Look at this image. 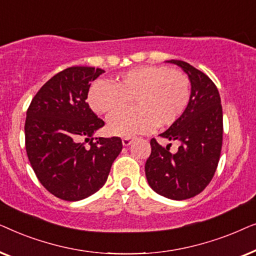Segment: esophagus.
I'll return each instance as SVG.
<instances>
[{
  "instance_id": "1",
  "label": "esophagus",
  "mask_w": 256,
  "mask_h": 256,
  "mask_svg": "<svg viewBox=\"0 0 256 256\" xmlns=\"http://www.w3.org/2000/svg\"><path fill=\"white\" fill-rule=\"evenodd\" d=\"M132 138H122V144H124V146H128L129 144H132Z\"/></svg>"
}]
</instances>
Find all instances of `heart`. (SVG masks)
<instances>
[{"label":"heart","mask_w":256,"mask_h":256,"mask_svg":"<svg viewBox=\"0 0 256 256\" xmlns=\"http://www.w3.org/2000/svg\"><path fill=\"white\" fill-rule=\"evenodd\" d=\"M191 82L185 73L163 65H143L118 76L114 84L96 80L88 104L100 114L112 113L134 100L136 107L108 118L110 134L130 138L174 124L190 104Z\"/></svg>","instance_id":"heart-1"}]
</instances>
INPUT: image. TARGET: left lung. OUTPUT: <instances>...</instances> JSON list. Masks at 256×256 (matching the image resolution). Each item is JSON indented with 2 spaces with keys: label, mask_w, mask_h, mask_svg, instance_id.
Here are the masks:
<instances>
[{
  "label": "left lung",
  "mask_w": 256,
  "mask_h": 256,
  "mask_svg": "<svg viewBox=\"0 0 256 256\" xmlns=\"http://www.w3.org/2000/svg\"><path fill=\"white\" fill-rule=\"evenodd\" d=\"M178 65L191 82L190 104L184 114L160 134L180 144L176 152L152 138L146 162V180L156 194L174 200L194 197L208 186L218 166L222 146V107L218 88L205 73L183 60Z\"/></svg>",
  "instance_id": "1"
}]
</instances>
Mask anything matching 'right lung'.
<instances>
[{
  "mask_svg": "<svg viewBox=\"0 0 256 256\" xmlns=\"http://www.w3.org/2000/svg\"><path fill=\"white\" fill-rule=\"evenodd\" d=\"M104 72L88 66L65 68L42 86L28 108V158L42 185L62 200H82L99 191L122 150L120 138L93 141L104 122L86 99L90 82Z\"/></svg>",
  "mask_w": 256,
  "mask_h": 256,
  "instance_id": "1",
  "label": "right lung"
}]
</instances>
